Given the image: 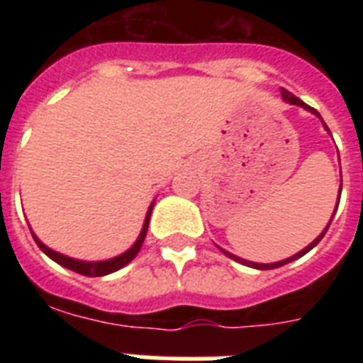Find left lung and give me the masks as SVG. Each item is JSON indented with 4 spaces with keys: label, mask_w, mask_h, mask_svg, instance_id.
I'll return each mask as SVG.
<instances>
[{
    "label": "left lung",
    "mask_w": 363,
    "mask_h": 363,
    "mask_svg": "<svg viewBox=\"0 0 363 363\" xmlns=\"http://www.w3.org/2000/svg\"><path fill=\"white\" fill-rule=\"evenodd\" d=\"M281 94H282V99H284V101H286V104H290V105H298V107H303L305 111H309V113H313V115L318 116V118H320V121H322V116L318 115V111H315V109H313V107H309V105H307V104H303V101H301V99H299V98H296V96H294L292 92H288V90H284V88H281ZM322 124H324V128H326V131H330V130H328L326 122L322 121ZM341 186H343V182H341ZM339 199H341V188H339L337 205H339ZM335 211H337V209H335ZM335 211H333V215H335ZM332 218H333V216H332ZM332 218H330V222H328V226L324 228V230H322L320 235H318V238H316L315 241L311 242V245H307V247H305L303 250H299L298 254H294V256H290V258H286V259H281V262H273V264H258V262H248V259L239 258V256H235V254L228 252V250H224V248H220V247H218V248H220L222 252L226 254L228 258L235 259V262H239V264H242V265H248V267H254V269H275V267H281V265L290 264V262H294V259L301 258V256H303V254H307V252H309V250H313V248H315L316 245H318V242L322 241V238H324V235H326L328 228H330V224H332Z\"/></svg>",
    "instance_id": "obj_1"
}]
</instances>
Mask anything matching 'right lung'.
<instances>
[{"label": "right lung", "mask_w": 363, "mask_h": 363, "mask_svg": "<svg viewBox=\"0 0 363 363\" xmlns=\"http://www.w3.org/2000/svg\"><path fill=\"white\" fill-rule=\"evenodd\" d=\"M152 207H154V201L150 203V207H148L147 216H145V222H143L141 233H139L137 241L133 242V245H131V247L128 248L125 252L118 254V256H115V258H109V259L84 262V259L71 258V256H65V254H60V252H56V250H52V248H48L47 245H45V242L37 238L35 233H33V230H31V228H30V232H31V235H33V239H35L37 247L41 248L43 252L47 254L48 258L54 259L56 264L62 265V267H67V269L75 271V273H81V275H84V277H105V275H109V273H115V271L122 269V267L130 264L131 259L137 256V252L141 250L143 241H145V238H147L148 222H150V213H152Z\"/></svg>", "instance_id": "right-lung-1"}]
</instances>
